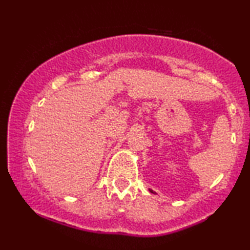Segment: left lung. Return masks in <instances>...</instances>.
Segmentation results:
<instances>
[{"instance_id":"8db88e82","label":"left lung","mask_w":250,"mask_h":250,"mask_svg":"<svg viewBox=\"0 0 250 250\" xmlns=\"http://www.w3.org/2000/svg\"><path fill=\"white\" fill-rule=\"evenodd\" d=\"M149 191H150V192H151V193H155V192H153V191H152V190H150V189H149Z\"/></svg>"}]
</instances>
